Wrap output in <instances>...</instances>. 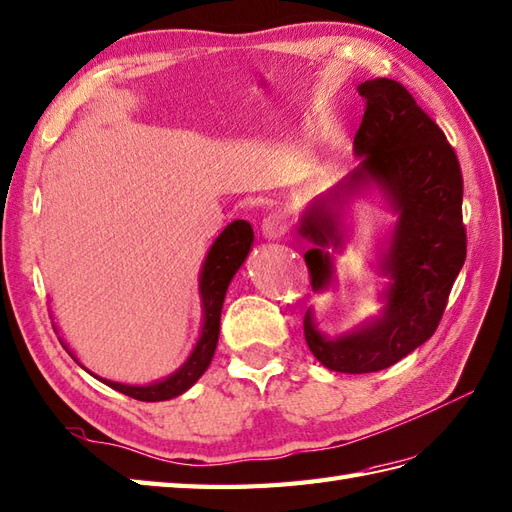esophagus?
<instances>
[{
  "label": "esophagus",
  "instance_id": "1",
  "mask_svg": "<svg viewBox=\"0 0 512 512\" xmlns=\"http://www.w3.org/2000/svg\"><path fill=\"white\" fill-rule=\"evenodd\" d=\"M288 231V218L281 211H270L268 216L261 220V233H264L268 240H277V237L285 235Z\"/></svg>",
  "mask_w": 512,
  "mask_h": 512
}]
</instances>
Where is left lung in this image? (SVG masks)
<instances>
[{
    "label": "left lung",
    "mask_w": 512,
    "mask_h": 512,
    "mask_svg": "<svg viewBox=\"0 0 512 512\" xmlns=\"http://www.w3.org/2000/svg\"><path fill=\"white\" fill-rule=\"evenodd\" d=\"M364 98L362 124L353 148L360 168L351 185H338L303 216L299 233L318 248L305 253L314 290L331 281L323 246L338 244L336 216L344 192L373 178L384 189L397 224L382 270L390 277L384 316L349 336L325 338L305 314V342L316 360L338 373H375L397 364L434 336L447 299L467 257L462 222V172L445 133L397 80L375 78L358 85Z\"/></svg>",
    "instance_id": "left-lung-1"
}]
</instances>
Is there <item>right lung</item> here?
Wrapping results in <instances>:
<instances>
[{"instance_id":"obj_1","label":"right lung","mask_w":512,"mask_h":512,"mask_svg":"<svg viewBox=\"0 0 512 512\" xmlns=\"http://www.w3.org/2000/svg\"><path fill=\"white\" fill-rule=\"evenodd\" d=\"M251 244L253 229L246 220L231 222L229 227L218 235V240L213 242L211 251L205 259V266H202L200 272V294L202 305H205V325H202L194 353L189 355V360L178 368L174 375L150 386H126L109 382V379H102V382L137 401H165L178 397L181 392L192 386L196 379L207 371V366L213 358V351H216L224 294H227V288L237 268L244 264L248 251H251Z\"/></svg>"}]
</instances>
